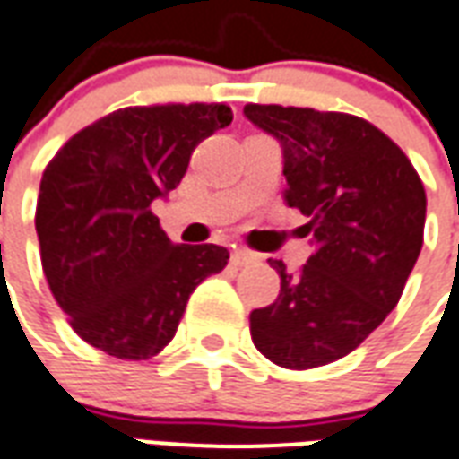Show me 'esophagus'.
Wrapping results in <instances>:
<instances>
[{"label":"esophagus","instance_id":"esophagus-1","mask_svg":"<svg viewBox=\"0 0 459 459\" xmlns=\"http://www.w3.org/2000/svg\"><path fill=\"white\" fill-rule=\"evenodd\" d=\"M230 262H232L234 266H247V264L254 262V254L244 252V249H234L232 256H230Z\"/></svg>","mask_w":459,"mask_h":459}]
</instances>
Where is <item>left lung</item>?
Instances as JSON below:
<instances>
[{
    "label": "left lung",
    "mask_w": 459,
    "mask_h": 459,
    "mask_svg": "<svg viewBox=\"0 0 459 459\" xmlns=\"http://www.w3.org/2000/svg\"><path fill=\"white\" fill-rule=\"evenodd\" d=\"M244 117L283 152L286 203L307 217L316 252L299 273L269 259L279 299L249 316L256 350L286 369L357 350L399 303L426 227V190L374 124L307 107L247 105Z\"/></svg>",
    "instance_id": "1"
}]
</instances>
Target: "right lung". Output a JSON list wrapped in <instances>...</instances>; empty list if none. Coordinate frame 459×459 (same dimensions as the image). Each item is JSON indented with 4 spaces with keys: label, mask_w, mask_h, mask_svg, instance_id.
<instances>
[{
    "label": "right lung",
    "mask_w": 459,
    "mask_h": 459,
    "mask_svg": "<svg viewBox=\"0 0 459 459\" xmlns=\"http://www.w3.org/2000/svg\"><path fill=\"white\" fill-rule=\"evenodd\" d=\"M230 122L227 105L126 107L75 134L46 166L36 205L43 273L88 344L134 362L159 354L197 283L227 266L225 247L170 242L152 203Z\"/></svg>",
    "instance_id": "obj_1"
}]
</instances>
